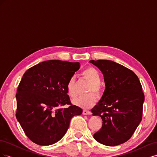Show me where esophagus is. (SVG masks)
<instances>
[{
  "instance_id": "esophagus-1",
  "label": "esophagus",
  "mask_w": 157,
  "mask_h": 157,
  "mask_svg": "<svg viewBox=\"0 0 157 157\" xmlns=\"http://www.w3.org/2000/svg\"><path fill=\"white\" fill-rule=\"evenodd\" d=\"M82 114L83 115H90L91 114V112H90V111H88V110H83V112H82Z\"/></svg>"
}]
</instances>
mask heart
Listing matches in <instances>:
<instances>
[{
	"label": "heart",
	"instance_id": "obj_1",
	"mask_svg": "<svg viewBox=\"0 0 157 157\" xmlns=\"http://www.w3.org/2000/svg\"><path fill=\"white\" fill-rule=\"evenodd\" d=\"M82 77L90 82V86L88 87L87 92H94L98 96L101 93L100 86L101 77L98 71L93 67H88L84 70L82 73ZM67 92L71 98L77 96L76 91V82L74 77H71L67 84ZM96 101V97L92 93H90L84 96H79L73 100L74 105L81 108H90L94 105Z\"/></svg>",
	"mask_w": 157,
	"mask_h": 157
}]
</instances>
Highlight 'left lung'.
Wrapping results in <instances>:
<instances>
[{
    "label": "left lung",
    "instance_id": "1",
    "mask_svg": "<svg viewBox=\"0 0 157 157\" xmlns=\"http://www.w3.org/2000/svg\"><path fill=\"white\" fill-rule=\"evenodd\" d=\"M104 77L105 89L93 116L103 121L94 139L107 146L122 144L129 140L142 119L145 96L137 75L130 69L111 60H90Z\"/></svg>",
    "mask_w": 157,
    "mask_h": 157
}]
</instances>
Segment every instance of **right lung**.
<instances>
[{"label": "right lung", "mask_w": 157, "mask_h": 157, "mask_svg": "<svg viewBox=\"0 0 157 157\" xmlns=\"http://www.w3.org/2000/svg\"><path fill=\"white\" fill-rule=\"evenodd\" d=\"M80 68L78 62L52 59L25 71L16 95V118L29 139L50 145L67 132L73 117L82 109L71 103L67 84ZM69 105L67 108H63Z\"/></svg>", "instance_id": "obj_1"}]
</instances>
